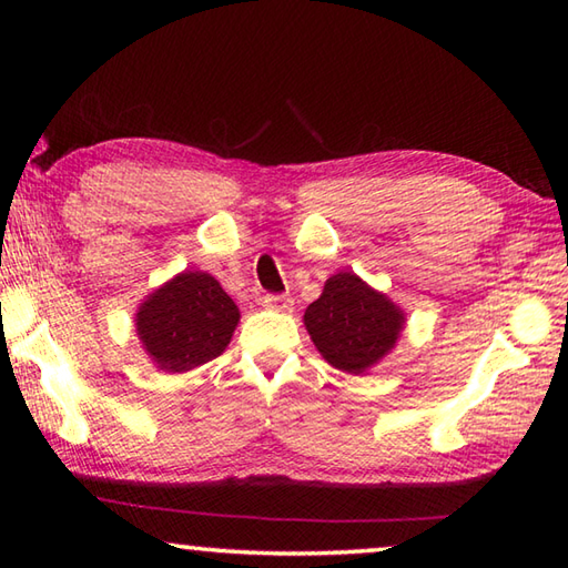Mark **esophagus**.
Listing matches in <instances>:
<instances>
[{"mask_svg": "<svg viewBox=\"0 0 568 568\" xmlns=\"http://www.w3.org/2000/svg\"><path fill=\"white\" fill-rule=\"evenodd\" d=\"M263 305L265 307H273V311H291L293 297L277 295V293H267V295H263Z\"/></svg>", "mask_w": 568, "mask_h": 568, "instance_id": "esophagus-1", "label": "esophagus"}]
</instances>
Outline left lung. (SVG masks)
Segmentation results:
<instances>
[{"instance_id":"left-lung-1","label":"left lung","mask_w":568,"mask_h":568,"mask_svg":"<svg viewBox=\"0 0 568 568\" xmlns=\"http://www.w3.org/2000/svg\"><path fill=\"white\" fill-rule=\"evenodd\" d=\"M303 321L325 361L345 373H363L396 345L403 313L358 275L338 273L307 305Z\"/></svg>"}]
</instances>
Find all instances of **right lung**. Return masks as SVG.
<instances>
[{"mask_svg":"<svg viewBox=\"0 0 568 568\" xmlns=\"http://www.w3.org/2000/svg\"><path fill=\"white\" fill-rule=\"evenodd\" d=\"M237 321V305L213 275L182 273L140 305L138 333L162 371L185 373L217 358Z\"/></svg>","mask_w":568,"mask_h":568,"instance_id":"right-lung-1","label":"right lung"}]
</instances>
